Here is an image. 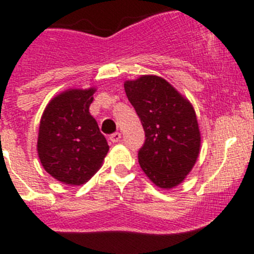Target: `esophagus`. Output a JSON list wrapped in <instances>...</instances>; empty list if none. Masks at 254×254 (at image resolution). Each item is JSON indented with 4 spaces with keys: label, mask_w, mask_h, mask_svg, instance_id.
<instances>
[{
    "label": "esophagus",
    "mask_w": 254,
    "mask_h": 254,
    "mask_svg": "<svg viewBox=\"0 0 254 254\" xmlns=\"http://www.w3.org/2000/svg\"><path fill=\"white\" fill-rule=\"evenodd\" d=\"M120 139H122V134H120V132H114V134H112L111 136H109V140H111L112 142H119Z\"/></svg>",
    "instance_id": "esophagus-1"
}]
</instances>
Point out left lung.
<instances>
[{
    "mask_svg": "<svg viewBox=\"0 0 254 254\" xmlns=\"http://www.w3.org/2000/svg\"><path fill=\"white\" fill-rule=\"evenodd\" d=\"M124 88L145 130L146 140L137 153L140 167L157 187L175 188L190 172L200 150L193 106L158 76L127 81Z\"/></svg>",
    "mask_w": 254,
    "mask_h": 254,
    "instance_id": "8db88e82",
    "label": "left lung"
}]
</instances>
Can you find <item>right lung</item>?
<instances>
[{
	"label": "right lung",
	"instance_id": "obj_1",
	"mask_svg": "<svg viewBox=\"0 0 254 254\" xmlns=\"http://www.w3.org/2000/svg\"><path fill=\"white\" fill-rule=\"evenodd\" d=\"M94 88L67 89L54 97L42 115L38 156L51 177L81 186L101 168L109 150L89 114Z\"/></svg>",
	"mask_w": 254,
	"mask_h": 254
}]
</instances>
